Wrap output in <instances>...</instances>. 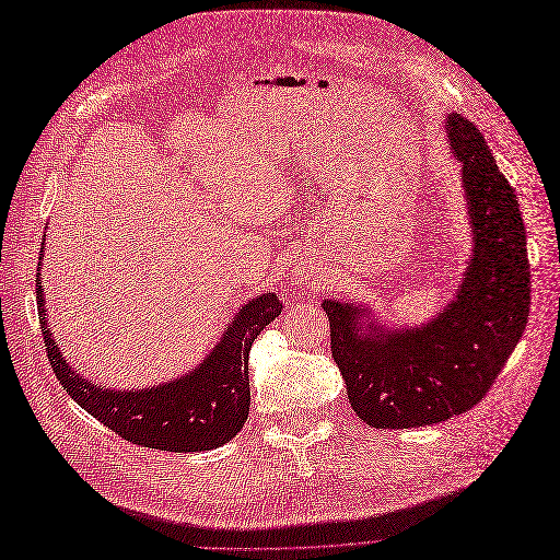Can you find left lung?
<instances>
[{
    "mask_svg": "<svg viewBox=\"0 0 560 560\" xmlns=\"http://www.w3.org/2000/svg\"><path fill=\"white\" fill-rule=\"evenodd\" d=\"M444 124L474 243L453 299L418 327L383 325L358 301H322L350 406L371 428H422L469 411L528 322L530 266L516 194L477 126L457 114Z\"/></svg>",
    "mask_w": 560,
    "mask_h": 560,
    "instance_id": "left-lung-1",
    "label": "left lung"
}]
</instances>
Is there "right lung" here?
<instances>
[{
  "label": "right lung",
  "instance_id": "obj_1",
  "mask_svg": "<svg viewBox=\"0 0 560 560\" xmlns=\"http://www.w3.org/2000/svg\"><path fill=\"white\" fill-rule=\"evenodd\" d=\"M37 303L48 362L70 397L128 442L173 453L210 451L231 442L243 430L249 413V348L282 311L273 292L254 296L233 315L208 358L189 374L151 387L114 389L77 374L74 366L62 358L48 329L39 273Z\"/></svg>",
  "mask_w": 560,
  "mask_h": 560
}]
</instances>
